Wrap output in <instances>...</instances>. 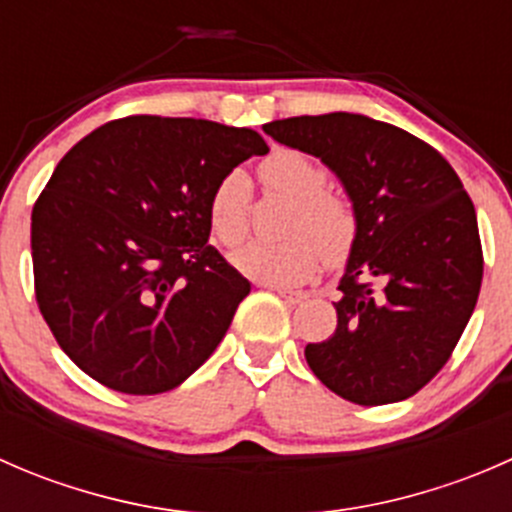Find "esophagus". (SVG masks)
<instances>
[{
  "label": "esophagus",
  "instance_id": "1",
  "mask_svg": "<svg viewBox=\"0 0 512 512\" xmlns=\"http://www.w3.org/2000/svg\"><path fill=\"white\" fill-rule=\"evenodd\" d=\"M275 292L285 299L287 304H299L307 299V292H299V289H287V287H275Z\"/></svg>",
  "mask_w": 512,
  "mask_h": 512
}]
</instances>
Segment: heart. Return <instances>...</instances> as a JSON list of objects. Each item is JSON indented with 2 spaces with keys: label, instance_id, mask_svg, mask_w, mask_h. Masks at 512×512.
<instances>
[{
  "label": "heart",
  "instance_id": "b5f03b06",
  "mask_svg": "<svg viewBox=\"0 0 512 512\" xmlns=\"http://www.w3.org/2000/svg\"><path fill=\"white\" fill-rule=\"evenodd\" d=\"M262 183L294 200L287 240H255L232 255L237 270L265 285H302L319 262L342 265L359 235L352 200L327 190L329 170L317 158L282 148L260 163ZM208 218L213 235L235 247L250 230V183L240 170L227 173L210 195Z\"/></svg>",
  "mask_w": 512,
  "mask_h": 512
}]
</instances>
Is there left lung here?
Returning <instances> with one entry per match:
<instances>
[{"label":"left lung","mask_w":512,"mask_h":512,"mask_svg":"<svg viewBox=\"0 0 512 512\" xmlns=\"http://www.w3.org/2000/svg\"><path fill=\"white\" fill-rule=\"evenodd\" d=\"M262 128L322 158L359 218L337 329L307 344L309 369L352 404L409 399L446 366L476 309L483 247L473 200L436 148L391 123L324 113Z\"/></svg>","instance_id":"left-lung-1"}]
</instances>
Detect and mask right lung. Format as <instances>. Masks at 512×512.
<instances>
[{
  "instance_id": "add662e5",
  "label": "right lung",
  "mask_w": 512,
  "mask_h": 512,
  "mask_svg": "<svg viewBox=\"0 0 512 512\" xmlns=\"http://www.w3.org/2000/svg\"><path fill=\"white\" fill-rule=\"evenodd\" d=\"M267 151L250 128L143 113L59 160L32 210L34 294L81 371L151 396L215 352L250 282L208 245L210 195Z\"/></svg>"
}]
</instances>
